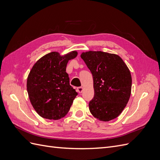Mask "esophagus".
<instances>
[{"instance_id":"esophagus-1","label":"esophagus","mask_w":160,"mask_h":160,"mask_svg":"<svg viewBox=\"0 0 160 160\" xmlns=\"http://www.w3.org/2000/svg\"><path fill=\"white\" fill-rule=\"evenodd\" d=\"M83 88H82V87H79V88H77V91L79 93H82V92H83Z\"/></svg>"}]
</instances>
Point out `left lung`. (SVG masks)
Here are the masks:
<instances>
[{"label": "left lung", "mask_w": 160, "mask_h": 160, "mask_svg": "<svg viewBox=\"0 0 160 160\" xmlns=\"http://www.w3.org/2000/svg\"><path fill=\"white\" fill-rule=\"evenodd\" d=\"M91 72L94 97L89 103L91 114L102 122H109L121 114L132 91V75L119 56L102 51L81 55Z\"/></svg>", "instance_id": "8db88e82"}]
</instances>
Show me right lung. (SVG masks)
Wrapping results in <instances>:
<instances>
[{
    "instance_id": "1",
    "label": "right lung",
    "mask_w": 160,
    "mask_h": 160,
    "mask_svg": "<svg viewBox=\"0 0 160 160\" xmlns=\"http://www.w3.org/2000/svg\"><path fill=\"white\" fill-rule=\"evenodd\" d=\"M77 55V51L64 56L51 52L33 65L27 78V92L32 107L42 118L59 119L69 111L77 93L69 84L66 67Z\"/></svg>"
}]
</instances>
